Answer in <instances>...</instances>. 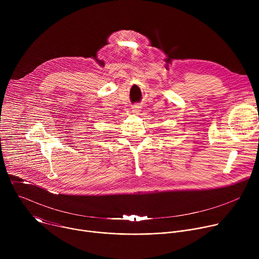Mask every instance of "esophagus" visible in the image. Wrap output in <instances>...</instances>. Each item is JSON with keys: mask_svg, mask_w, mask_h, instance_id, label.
Returning a JSON list of instances; mask_svg holds the SVG:
<instances>
[{"mask_svg": "<svg viewBox=\"0 0 259 259\" xmlns=\"http://www.w3.org/2000/svg\"><path fill=\"white\" fill-rule=\"evenodd\" d=\"M132 110H133L134 113H138V112H140V106L135 105V106H133V107H132Z\"/></svg>", "mask_w": 259, "mask_h": 259, "instance_id": "34e87169", "label": "esophagus"}]
</instances>
